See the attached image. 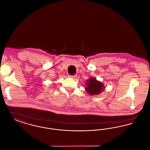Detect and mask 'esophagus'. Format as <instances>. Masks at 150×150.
Instances as JSON below:
<instances>
[{
  "instance_id": "1",
  "label": "esophagus",
  "mask_w": 150,
  "mask_h": 150,
  "mask_svg": "<svg viewBox=\"0 0 150 150\" xmlns=\"http://www.w3.org/2000/svg\"><path fill=\"white\" fill-rule=\"evenodd\" d=\"M69 77L72 79H75L77 77V75H70Z\"/></svg>"
}]
</instances>
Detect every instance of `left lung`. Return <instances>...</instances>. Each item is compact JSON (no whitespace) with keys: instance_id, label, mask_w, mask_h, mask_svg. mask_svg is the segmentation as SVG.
I'll use <instances>...</instances> for the list:
<instances>
[{"instance_id":"1","label":"left lung","mask_w":150,"mask_h":150,"mask_svg":"<svg viewBox=\"0 0 150 150\" xmlns=\"http://www.w3.org/2000/svg\"><path fill=\"white\" fill-rule=\"evenodd\" d=\"M86 91L91 95H97L100 93L104 89V85L96 79L91 78L86 80Z\"/></svg>"}]
</instances>
